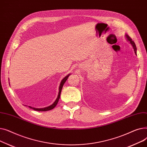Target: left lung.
Here are the masks:
<instances>
[{
    "label": "left lung",
    "instance_id": "8db88e82",
    "mask_svg": "<svg viewBox=\"0 0 147 147\" xmlns=\"http://www.w3.org/2000/svg\"><path fill=\"white\" fill-rule=\"evenodd\" d=\"M126 37H127V40L130 42V44L132 45V46H133V48H134V51H135V53L136 54V45H135V42H134V41H132V38H131L127 34H126Z\"/></svg>",
    "mask_w": 147,
    "mask_h": 147
}]
</instances>
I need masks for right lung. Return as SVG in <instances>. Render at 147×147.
I'll return each mask as SVG.
<instances>
[{"label": "right lung", "mask_w": 147, "mask_h": 147, "mask_svg": "<svg viewBox=\"0 0 147 147\" xmlns=\"http://www.w3.org/2000/svg\"><path fill=\"white\" fill-rule=\"evenodd\" d=\"M69 74H68V76H65V78L62 80L61 83H60V85H59V93H58V97L57 98V99L55 100V101L53 102V104H52L51 105L49 106V107H45V108H42V109H36V108H34V107H30L29 106V107L30 108V109H33L34 110H36V111H49V110H51L52 109H53V108H55V107L57 105V104H58V101H59V99L60 98V95H61V90H62V88H63V85L64 83L66 82V80H67L68 78L69 77Z\"/></svg>", "instance_id": "right-lung-1"}]
</instances>
